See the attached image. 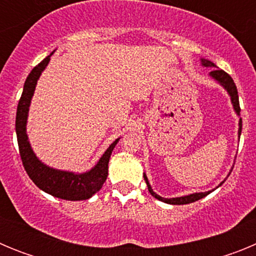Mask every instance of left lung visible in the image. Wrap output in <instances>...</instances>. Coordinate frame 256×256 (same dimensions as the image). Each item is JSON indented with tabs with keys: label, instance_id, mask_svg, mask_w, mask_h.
I'll use <instances>...</instances> for the list:
<instances>
[{
	"label": "left lung",
	"instance_id": "obj_1",
	"mask_svg": "<svg viewBox=\"0 0 256 256\" xmlns=\"http://www.w3.org/2000/svg\"><path fill=\"white\" fill-rule=\"evenodd\" d=\"M201 62H202V65L204 66H210V68H214V69L212 70V73H210V76H212L214 79H216L219 83H220L223 87L226 88L228 91V94H230V100H232V104H234V110H236L237 114H240V112H241V108H240V102H238V94H237V87L236 84H234V79H232V76H230L228 73H226L224 70L222 69H218V68H216V65L212 64V61H208V60H201ZM240 128H238V134H241V130H242V119H240V123H238ZM144 180H146V184H148V191H150L151 195L154 196V198H156L158 200L162 201V202H166V204H172V205H183V204H190V202H194V201H198L200 200V198H205L206 195H209V192H200V194H192V195H188V196H183V198H162V196L156 195L155 192L152 191V188H151V186L148 184V178H146V176H144ZM224 182V180H223ZM222 182V183H223ZM222 183L219 184V186H222Z\"/></svg>",
	"mask_w": 256,
	"mask_h": 256
}]
</instances>
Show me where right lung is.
<instances>
[{
	"label": "right lung",
	"instance_id": "add662e5",
	"mask_svg": "<svg viewBox=\"0 0 256 256\" xmlns=\"http://www.w3.org/2000/svg\"><path fill=\"white\" fill-rule=\"evenodd\" d=\"M50 56H47L37 66L32 69L26 83H24V90H22V97L18 104L15 130H16L20 158H22V165H24V169L28 173L29 178L40 190H44V192L55 196V198H64V200H87L102 187L104 182L108 178V160H110V155L119 140H115L110 144V148L106 150V152L104 154L100 162H97L94 169L83 174H74L48 168L36 158L28 142V137H26V124L30 98L33 96L40 73L48 64Z\"/></svg>",
	"mask_w": 256,
	"mask_h": 256
}]
</instances>
